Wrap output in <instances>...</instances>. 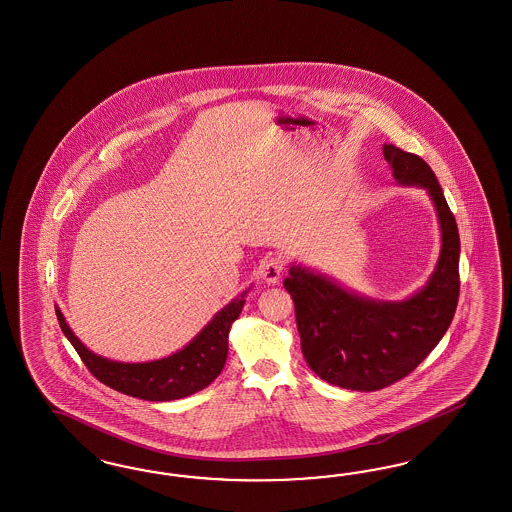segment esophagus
I'll return each mask as SVG.
<instances>
[{"label":"esophagus","mask_w":512,"mask_h":512,"mask_svg":"<svg viewBox=\"0 0 512 512\" xmlns=\"http://www.w3.org/2000/svg\"><path fill=\"white\" fill-rule=\"evenodd\" d=\"M282 272H284V263L278 257H268L261 265V278L266 284H272V286L278 284Z\"/></svg>","instance_id":"1"}]
</instances>
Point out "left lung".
Masks as SVG:
<instances>
[{
  "label": "left lung",
  "mask_w": 512,
  "mask_h": 512,
  "mask_svg": "<svg viewBox=\"0 0 512 512\" xmlns=\"http://www.w3.org/2000/svg\"><path fill=\"white\" fill-rule=\"evenodd\" d=\"M394 181L425 188L442 234L427 284L404 301H379L341 286L310 266H289L284 287L295 303L301 348L310 369L341 389H385L417 368L450 328L459 299V230L429 164L383 144Z\"/></svg>",
  "instance_id": "obj_1"
}]
</instances>
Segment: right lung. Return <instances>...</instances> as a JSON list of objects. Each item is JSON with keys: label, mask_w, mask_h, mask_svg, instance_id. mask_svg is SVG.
<instances>
[{"label": "right lung", "mask_w": 512, "mask_h": 512, "mask_svg": "<svg viewBox=\"0 0 512 512\" xmlns=\"http://www.w3.org/2000/svg\"><path fill=\"white\" fill-rule=\"evenodd\" d=\"M247 291L221 308L186 347L160 360L139 364L114 362L91 352L66 324L61 308H55V312L62 333L83 364L106 387L148 402H169L205 389L219 377L228 354V331L244 308Z\"/></svg>", "instance_id": "add662e5"}]
</instances>
